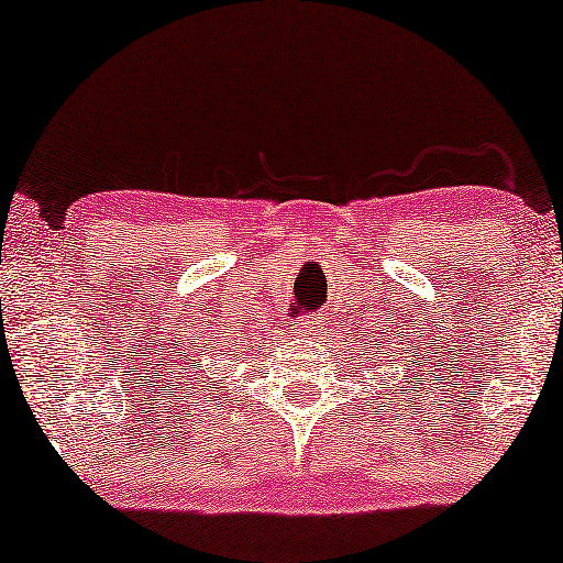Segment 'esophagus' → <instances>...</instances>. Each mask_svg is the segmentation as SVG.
Returning a JSON list of instances; mask_svg holds the SVG:
<instances>
[{"instance_id": "1", "label": "esophagus", "mask_w": 563, "mask_h": 563, "mask_svg": "<svg viewBox=\"0 0 563 563\" xmlns=\"http://www.w3.org/2000/svg\"><path fill=\"white\" fill-rule=\"evenodd\" d=\"M291 330H295V335L299 338V341H305V343L318 341L322 330H325V318L318 314V318H312V320H297L295 325H291Z\"/></svg>"}]
</instances>
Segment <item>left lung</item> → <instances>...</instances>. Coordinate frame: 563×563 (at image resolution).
<instances>
[{
    "instance_id": "8db88e82",
    "label": "left lung",
    "mask_w": 563,
    "mask_h": 563,
    "mask_svg": "<svg viewBox=\"0 0 563 563\" xmlns=\"http://www.w3.org/2000/svg\"><path fill=\"white\" fill-rule=\"evenodd\" d=\"M361 356H366L368 358V366H366V372H376L373 368L374 365L379 368V366H387L389 364V353H384V345H382V341L379 343H368V349H366V353H361ZM379 379H384V374H379ZM387 391L389 395H405L407 391V384H389V379H387ZM415 387V384H412Z\"/></svg>"
}]
</instances>
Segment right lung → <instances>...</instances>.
<instances>
[{"label":"right lung","mask_w":563,"mask_h":563,"mask_svg":"<svg viewBox=\"0 0 563 563\" xmlns=\"http://www.w3.org/2000/svg\"><path fill=\"white\" fill-rule=\"evenodd\" d=\"M197 366H202V364H199V358L195 361V368H191V376H195V379H191V382H195V387H210L214 376L212 374L207 376L205 368H199V372H197ZM212 389H218V387H214V384H212Z\"/></svg>","instance_id":"1"}]
</instances>
